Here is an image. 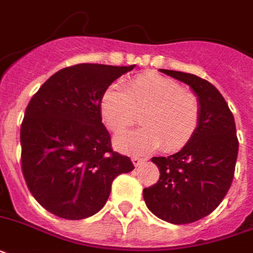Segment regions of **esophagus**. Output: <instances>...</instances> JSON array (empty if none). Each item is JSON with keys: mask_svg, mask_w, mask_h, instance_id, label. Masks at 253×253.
<instances>
[{"mask_svg": "<svg viewBox=\"0 0 253 253\" xmlns=\"http://www.w3.org/2000/svg\"><path fill=\"white\" fill-rule=\"evenodd\" d=\"M131 162H132V164H134L135 167H139L142 166V163H144V159H140L138 158V156H132V158H131Z\"/></svg>", "mask_w": 253, "mask_h": 253, "instance_id": "obj_1", "label": "esophagus"}]
</instances>
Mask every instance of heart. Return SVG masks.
<instances>
[{"label": "heart", "mask_w": 253, "mask_h": 253, "mask_svg": "<svg viewBox=\"0 0 253 253\" xmlns=\"http://www.w3.org/2000/svg\"><path fill=\"white\" fill-rule=\"evenodd\" d=\"M140 111L143 126L115 138V147L122 152L143 154L160 146L167 152L181 150L196 134L201 117L196 95L177 81L155 73L136 76L125 89L110 85L99 98L102 121L113 132L131 126Z\"/></svg>", "instance_id": "b5f03b06"}]
</instances>
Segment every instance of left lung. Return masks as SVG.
Segmentation results:
<instances>
[{"instance_id":"1","label":"left lung","mask_w":253,"mask_h":253,"mask_svg":"<svg viewBox=\"0 0 253 253\" xmlns=\"http://www.w3.org/2000/svg\"><path fill=\"white\" fill-rule=\"evenodd\" d=\"M192 87L201 117L190 142L168 158H152L160 170L143 190L147 208L173 224L193 223L218 208L231 186L239 142L234 115L219 90L192 73L160 69Z\"/></svg>"}]
</instances>
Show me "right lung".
I'll return each mask as SVG.
<instances>
[{"mask_svg": "<svg viewBox=\"0 0 253 253\" xmlns=\"http://www.w3.org/2000/svg\"><path fill=\"white\" fill-rule=\"evenodd\" d=\"M135 65L77 64L49 77L30 99L21 126V163L27 188L55 215L79 220L105 206L111 184L134 169L114 152L99 98Z\"/></svg>", "mask_w": 253, "mask_h": 253, "instance_id": "add662e5", "label": "right lung"}]
</instances>
